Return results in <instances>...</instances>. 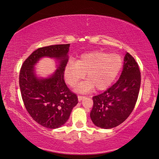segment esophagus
Returning a JSON list of instances; mask_svg holds the SVG:
<instances>
[{"instance_id": "esophagus-1", "label": "esophagus", "mask_w": 159, "mask_h": 159, "mask_svg": "<svg viewBox=\"0 0 159 159\" xmlns=\"http://www.w3.org/2000/svg\"><path fill=\"white\" fill-rule=\"evenodd\" d=\"M84 98H85V96H83V95H78V99H79V102L83 100V99H84Z\"/></svg>"}]
</instances>
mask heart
Wrapping results in <instances>:
<instances>
[{
    "mask_svg": "<svg viewBox=\"0 0 159 159\" xmlns=\"http://www.w3.org/2000/svg\"><path fill=\"white\" fill-rule=\"evenodd\" d=\"M123 66V59L118 54H109L102 50L83 53L75 62L69 61L64 69L67 84L73 87L85 77L84 83L78 90L86 92L96 88L104 90L108 88L119 74Z\"/></svg>",
    "mask_w": 159,
    "mask_h": 159,
    "instance_id": "1",
    "label": "heart"
}]
</instances>
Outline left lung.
<instances>
[{
    "label": "left lung",
    "instance_id": "1",
    "mask_svg": "<svg viewBox=\"0 0 159 159\" xmlns=\"http://www.w3.org/2000/svg\"><path fill=\"white\" fill-rule=\"evenodd\" d=\"M140 84L138 64L127 52L119 79L105 92L93 98L90 118L94 124L99 128L109 129L125 121L135 106Z\"/></svg>",
    "mask_w": 159,
    "mask_h": 159
}]
</instances>
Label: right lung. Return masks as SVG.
Wrapping results in <instances>:
<instances>
[{
    "instance_id": "obj_1",
    "label": "right lung",
    "mask_w": 159,
    "mask_h": 159,
    "mask_svg": "<svg viewBox=\"0 0 159 159\" xmlns=\"http://www.w3.org/2000/svg\"><path fill=\"white\" fill-rule=\"evenodd\" d=\"M69 48V44H61L38 48L24 61L20 71L19 83L25 108L35 121L47 128L63 125L79 102L77 95L69 89L64 79ZM45 56L60 59L61 64L52 76L39 80L33 67Z\"/></svg>"
}]
</instances>
